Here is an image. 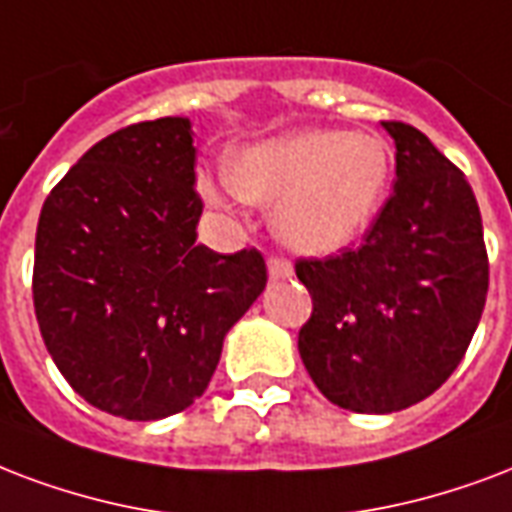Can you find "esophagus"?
<instances>
[{"mask_svg": "<svg viewBox=\"0 0 512 512\" xmlns=\"http://www.w3.org/2000/svg\"><path fill=\"white\" fill-rule=\"evenodd\" d=\"M268 276L271 279H290L292 276V263L284 257H271L268 260Z\"/></svg>", "mask_w": 512, "mask_h": 512, "instance_id": "1", "label": "esophagus"}]
</instances>
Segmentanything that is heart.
I'll return each mask as SVG.
<instances>
[{
	"instance_id": "1",
	"label": "heart",
	"mask_w": 512,
	"mask_h": 512,
	"mask_svg": "<svg viewBox=\"0 0 512 512\" xmlns=\"http://www.w3.org/2000/svg\"><path fill=\"white\" fill-rule=\"evenodd\" d=\"M392 169L395 152L384 136L303 131L236 152L228 179H204V193L214 204H276L273 228L287 247L333 255L376 222Z\"/></svg>"
}]
</instances>
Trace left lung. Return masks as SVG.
<instances>
[{"label":"left lung","instance_id":"obj_1","mask_svg":"<svg viewBox=\"0 0 512 512\" xmlns=\"http://www.w3.org/2000/svg\"><path fill=\"white\" fill-rule=\"evenodd\" d=\"M395 139V193L360 247L300 257L314 300L298 351L308 376L354 413H392L429 397L462 362L489 292L473 187L419 128Z\"/></svg>","mask_w":512,"mask_h":512}]
</instances>
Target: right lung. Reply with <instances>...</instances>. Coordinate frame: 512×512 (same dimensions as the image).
I'll use <instances>...</instances> for the list:
<instances>
[{
  "mask_svg": "<svg viewBox=\"0 0 512 512\" xmlns=\"http://www.w3.org/2000/svg\"><path fill=\"white\" fill-rule=\"evenodd\" d=\"M193 185L190 120L161 117L93 144L42 204L39 333L74 392L120 419H166L204 395L268 282L257 249L195 244Z\"/></svg>",
  "mask_w": 512,
  "mask_h": 512,
  "instance_id": "add662e5",
  "label": "right lung"
}]
</instances>
